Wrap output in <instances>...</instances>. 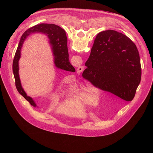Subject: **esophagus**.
I'll list each match as a JSON object with an SVG mask.
<instances>
[{"label": "esophagus", "mask_w": 153, "mask_h": 153, "mask_svg": "<svg viewBox=\"0 0 153 153\" xmlns=\"http://www.w3.org/2000/svg\"><path fill=\"white\" fill-rule=\"evenodd\" d=\"M83 69H84V67H82V66H80V67H79L77 68V72H78V73H81V72L83 71Z\"/></svg>", "instance_id": "34e87169"}]
</instances>
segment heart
I'll use <instances>...</instances> for the list:
<instances>
[{
    "label": "heart",
    "instance_id": "1",
    "mask_svg": "<svg viewBox=\"0 0 153 153\" xmlns=\"http://www.w3.org/2000/svg\"><path fill=\"white\" fill-rule=\"evenodd\" d=\"M70 89L71 90H77V87L76 86H71ZM93 91V88H83L82 92L79 94L80 99L82 100L83 102H85L88 104H91L93 103L92 99L95 97V96L91 93Z\"/></svg>",
    "mask_w": 153,
    "mask_h": 153
}]
</instances>
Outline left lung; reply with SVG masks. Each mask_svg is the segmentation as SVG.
I'll use <instances>...</instances> for the list:
<instances>
[{"instance_id":"1","label":"left lung","mask_w":153,"mask_h":153,"mask_svg":"<svg viewBox=\"0 0 153 153\" xmlns=\"http://www.w3.org/2000/svg\"><path fill=\"white\" fill-rule=\"evenodd\" d=\"M83 79L129 102L141 80L139 51L126 36L114 30L99 33L85 62Z\"/></svg>"}]
</instances>
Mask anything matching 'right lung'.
Wrapping results in <instances>:
<instances>
[{
	"mask_svg": "<svg viewBox=\"0 0 153 153\" xmlns=\"http://www.w3.org/2000/svg\"><path fill=\"white\" fill-rule=\"evenodd\" d=\"M40 32L47 34L50 43L53 45L54 63L57 68L68 71L75 72L74 68L70 62L69 54L67 47V37L64 30L54 24H42L35 25L27 30L22 36L18 47L15 53L13 62V72L15 79V83L18 92L31 105L36 106L33 99L27 96L22 87L19 76V60L20 57V49L26 37L32 33Z\"/></svg>",
	"mask_w": 153,
	"mask_h": 153,
	"instance_id": "obj_1",
	"label": "right lung"
}]
</instances>
